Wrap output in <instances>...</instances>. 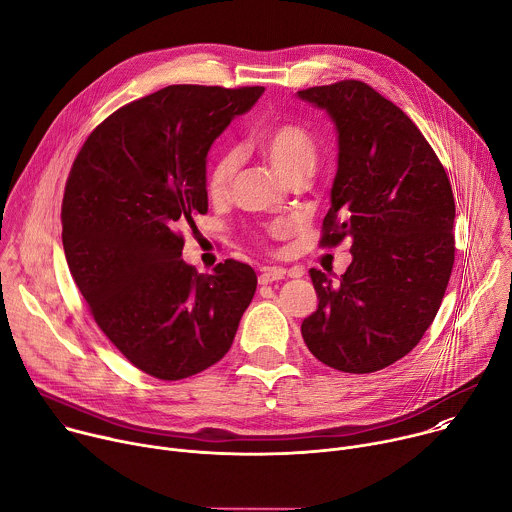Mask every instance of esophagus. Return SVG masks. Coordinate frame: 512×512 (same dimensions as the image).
Segmentation results:
<instances>
[{
  "label": "esophagus",
  "mask_w": 512,
  "mask_h": 512,
  "mask_svg": "<svg viewBox=\"0 0 512 512\" xmlns=\"http://www.w3.org/2000/svg\"><path fill=\"white\" fill-rule=\"evenodd\" d=\"M279 279H285V269H279V267H265L259 275L261 285H267V283H273Z\"/></svg>",
  "instance_id": "esophagus-1"
}]
</instances>
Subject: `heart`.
I'll return each instance as SVG.
<instances>
[{"label": "heart", "instance_id": "b5f03b06", "mask_svg": "<svg viewBox=\"0 0 512 512\" xmlns=\"http://www.w3.org/2000/svg\"><path fill=\"white\" fill-rule=\"evenodd\" d=\"M253 145L285 182L306 180L318 166L316 139L308 129L296 123H277L265 127L253 137ZM235 170L237 160L233 154L221 156L210 166L206 188L212 198L227 196ZM289 233L291 225L285 221L273 223L269 227V235L273 237H285Z\"/></svg>", "mask_w": 512, "mask_h": 512}]
</instances>
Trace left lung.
<instances>
[{"label": "left lung", "instance_id": "1", "mask_svg": "<svg viewBox=\"0 0 512 512\" xmlns=\"http://www.w3.org/2000/svg\"><path fill=\"white\" fill-rule=\"evenodd\" d=\"M298 97L328 113L338 139L320 243H352L338 283L310 269L320 302L302 336L328 367L375 373L411 352L442 306L456 251L452 186L415 123L367 83Z\"/></svg>", "mask_w": 512, "mask_h": 512}]
</instances>
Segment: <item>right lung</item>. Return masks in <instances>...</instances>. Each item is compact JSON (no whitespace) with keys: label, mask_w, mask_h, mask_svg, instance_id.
<instances>
[{"label":"right lung","mask_w":512,"mask_h":512,"mask_svg":"<svg viewBox=\"0 0 512 512\" xmlns=\"http://www.w3.org/2000/svg\"><path fill=\"white\" fill-rule=\"evenodd\" d=\"M263 87L172 85L109 115L64 188L62 245L72 279L119 352L162 381L221 360L257 275L227 259L198 273L180 229L208 210L206 156Z\"/></svg>","instance_id":"right-lung-1"}]
</instances>
